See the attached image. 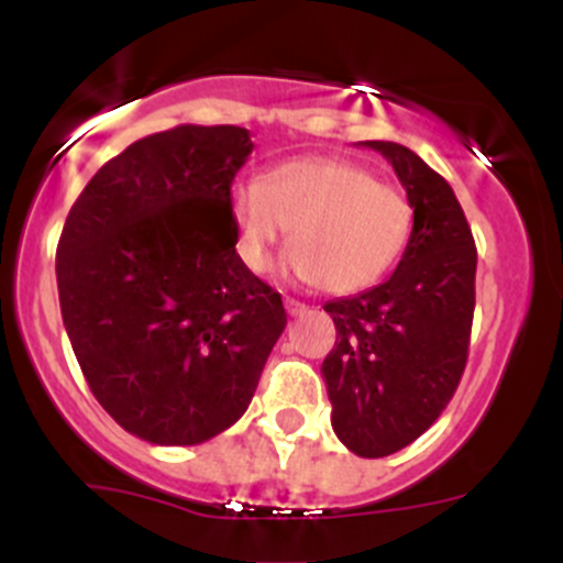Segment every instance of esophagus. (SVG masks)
I'll use <instances>...</instances> for the list:
<instances>
[{"label":"esophagus","instance_id":"obj_1","mask_svg":"<svg viewBox=\"0 0 563 563\" xmlns=\"http://www.w3.org/2000/svg\"><path fill=\"white\" fill-rule=\"evenodd\" d=\"M283 305H286L288 316H302L305 310H308L302 302H299V299H291V297H286V302H283Z\"/></svg>","mask_w":563,"mask_h":563}]
</instances>
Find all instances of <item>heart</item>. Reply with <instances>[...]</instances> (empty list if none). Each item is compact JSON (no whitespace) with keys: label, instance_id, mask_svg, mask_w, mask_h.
Instances as JSON below:
<instances>
[{"label":"heart","instance_id":"obj_1","mask_svg":"<svg viewBox=\"0 0 563 563\" xmlns=\"http://www.w3.org/2000/svg\"><path fill=\"white\" fill-rule=\"evenodd\" d=\"M234 247L253 272L269 266L291 225L286 272L329 294L371 288L400 258L413 209L406 192L345 157L305 155L231 187Z\"/></svg>","mask_w":563,"mask_h":563}]
</instances>
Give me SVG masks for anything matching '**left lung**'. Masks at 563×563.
Instances as JSON below:
<instances>
[{"instance_id": "left-lung-1", "label": "left lung", "mask_w": 563, "mask_h": 563, "mask_svg": "<svg viewBox=\"0 0 563 563\" xmlns=\"http://www.w3.org/2000/svg\"><path fill=\"white\" fill-rule=\"evenodd\" d=\"M406 187L413 225L389 280L323 305L338 340L321 365L332 430L354 455L417 441L455 395L474 321L476 247L455 190L417 152L365 141Z\"/></svg>"}]
</instances>
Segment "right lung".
<instances>
[{
  "instance_id": "add662e5",
  "label": "right lung",
  "mask_w": 563,
  "mask_h": 563,
  "mask_svg": "<svg viewBox=\"0 0 563 563\" xmlns=\"http://www.w3.org/2000/svg\"><path fill=\"white\" fill-rule=\"evenodd\" d=\"M250 130L179 124L89 179L56 247L59 308L100 406L161 446L214 439L247 411L286 329L234 247L231 181Z\"/></svg>"
}]
</instances>
